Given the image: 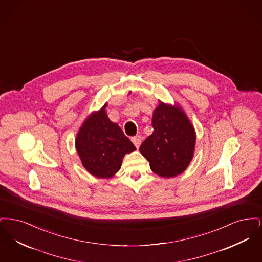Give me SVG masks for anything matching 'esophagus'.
I'll list each match as a JSON object with an SVG mask.
<instances>
[{
	"instance_id": "obj_1",
	"label": "esophagus",
	"mask_w": 262,
	"mask_h": 262,
	"mask_svg": "<svg viewBox=\"0 0 262 262\" xmlns=\"http://www.w3.org/2000/svg\"><path fill=\"white\" fill-rule=\"evenodd\" d=\"M141 137L140 136H136V137H132V141H133V143L136 145V147L138 148L139 147V145H140V143H141Z\"/></svg>"
}]
</instances>
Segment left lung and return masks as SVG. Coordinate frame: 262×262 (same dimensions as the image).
Segmentation results:
<instances>
[{"mask_svg": "<svg viewBox=\"0 0 262 262\" xmlns=\"http://www.w3.org/2000/svg\"><path fill=\"white\" fill-rule=\"evenodd\" d=\"M153 133L140 145L151 170L164 178L182 174L193 156L194 128L179 107L160 103L152 117Z\"/></svg>", "mask_w": 262, "mask_h": 262, "instance_id": "1", "label": "left lung"}]
</instances>
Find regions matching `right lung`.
Returning a JSON list of instances; mask_svg holds the SVG:
<instances>
[{
	"label": "right lung",
	"instance_id": "obj_1",
	"mask_svg": "<svg viewBox=\"0 0 262 262\" xmlns=\"http://www.w3.org/2000/svg\"><path fill=\"white\" fill-rule=\"evenodd\" d=\"M92 114L80 127L75 140L76 151L90 174L107 179L116 174L125 153L136 150L121 127L112 123L105 112Z\"/></svg>",
	"mask_w": 262,
	"mask_h": 262
}]
</instances>
